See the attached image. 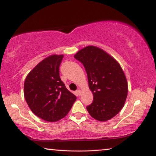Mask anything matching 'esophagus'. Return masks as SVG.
Segmentation results:
<instances>
[{"label":"esophagus","instance_id":"1","mask_svg":"<svg viewBox=\"0 0 156 156\" xmlns=\"http://www.w3.org/2000/svg\"><path fill=\"white\" fill-rule=\"evenodd\" d=\"M76 94H77V96H80L81 94H82V91L80 90V89H78L77 91H76Z\"/></svg>","mask_w":156,"mask_h":156}]
</instances>
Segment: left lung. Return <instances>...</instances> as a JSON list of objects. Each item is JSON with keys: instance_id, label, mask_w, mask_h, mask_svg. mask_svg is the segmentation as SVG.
<instances>
[{"instance_id": "left-lung-1", "label": "left lung", "mask_w": 156, "mask_h": 156, "mask_svg": "<svg viewBox=\"0 0 156 156\" xmlns=\"http://www.w3.org/2000/svg\"><path fill=\"white\" fill-rule=\"evenodd\" d=\"M74 58L82 62L87 74L93 102L87 107L92 118L105 122L122 109L128 93L126 76L119 63L103 49L87 46Z\"/></svg>"}]
</instances>
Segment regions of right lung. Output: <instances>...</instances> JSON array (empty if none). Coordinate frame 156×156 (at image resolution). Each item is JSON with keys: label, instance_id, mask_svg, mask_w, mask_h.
<instances>
[{"label": "right lung", "instance_id": "right-lung-1", "mask_svg": "<svg viewBox=\"0 0 156 156\" xmlns=\"http://www.w3.org/2000/svg\"><path fill=\"white\" fill-rule=\"evenodd\" d=\"M64 55H51L28 73L24 83L26 102L34 114L47 122L65 117L76 100L59 75Z\"/></svg>", "mask_w": 156, "mask_h": 156}]
</instances>
